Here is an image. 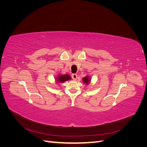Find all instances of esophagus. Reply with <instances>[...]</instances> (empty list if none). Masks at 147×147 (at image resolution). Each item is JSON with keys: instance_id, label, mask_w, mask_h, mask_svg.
I'll use <instances>...</instances> for the list:
<instances>
[{"instance_id": "esophagus-1", "label": "esophagus", "mask_w": 147, "mask_h": 147, "mask_svg": "<svg viewBox=\"0 0 147 147\" xmlns=\"http://www.w3.org/2000/svg\"><path fill=\"white\" fill-rule=\"evenodd\" d=\"M77 77H78V75L77 74H74L72 75V78L74 80H76L77 79Z\"/></svg>"}]
</instances>
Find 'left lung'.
<instances>
[{
  "label": "left lung",
  "instance_id": "8db88e82",
  "mask_svg": "<svg viewBox=\"0 0 147 147\" xmlns=\"http://www.w3.org/2000/svg\"><path fill=\"white\" fill-rule=\"evenodd\" d=\"M83 81L84 83L88 84L89 83H90V78H89V77H86L83 78Z\"/></svg>",
  "mask_w": 147,
  "mask_h": 147
}]
</instances>
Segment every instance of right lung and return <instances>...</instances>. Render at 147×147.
I'll list each match as a JSON object with an SVG mask.
<instances>
[{
    "label": "right lung",
    "mask_w": 147,
    "mask_h": 147,
    "mask_svg": "<svg viewBox=\"0 0 147 147\" xmlns=\"http://www.w3.org/2000/svg\"><path fill=\"white\" fill-rule=\"evenodd\" d=\"M71 78L68 75H61V76H59L57 77V81L61 82V83H63L65 81L67 80H69Z\"/></svg>",
    "instance_id": "right-lung-1"
}]
</instances>
